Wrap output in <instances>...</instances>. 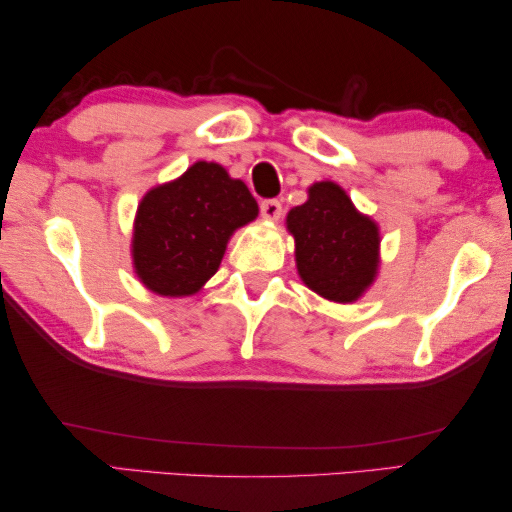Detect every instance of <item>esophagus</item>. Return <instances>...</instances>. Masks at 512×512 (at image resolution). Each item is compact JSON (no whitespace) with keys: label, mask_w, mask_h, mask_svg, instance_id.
Wrapping results in <instances>:
<instances>
[{"label":"esophagus","mask_w":512,"mask_h":512,"mask_svg":"<svg viewBox=\"0 0 512 512\" xmlns=\"http://www.w3.org/2000/svg\"><path fill=\"white\" fill-rule=\"evenodd\" d=\"M283 213V206L279 199H263L261 201V215L265 220H279Z\"/></svg>","instance_id":"esophagus-1"}]
</instances>
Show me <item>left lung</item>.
<instances>
[{"label": "left lung", "instance_id": "obj_1", "mask_svg": "<svg viewBox=\"0 0 512 512\" xmlns=\"http://www.w3.org/2000/svg\"><path fill=\"white\" fill-rule=\"evenodd\" d=\"M288 229L295 236L299 276L317 295L347 304L374 281L379 229L340 186L315 183L306 204L288 213Z\"/></svg>", "mask_w": 512, "mask_h": 512}]
</instances>
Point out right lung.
Returning <instances> with one entry per match:
<instances>
[{"instance_id": "obj_1", "label": "right lung", "mask_w": 512, "mask_h": 512, "mask_svg": "<svg viewBox=\"0 0 512 512\" xmlns=\"http://www.w3.org/2000/svg\"><path fill=\"white\" fill-rule=\"evenodd\" d=\"M256 215L245 183L222 165L195 163L140 201L133 231L140 281L163 297L195 295L220 267L231 233Z\"/></svg>"}]
</instances>
